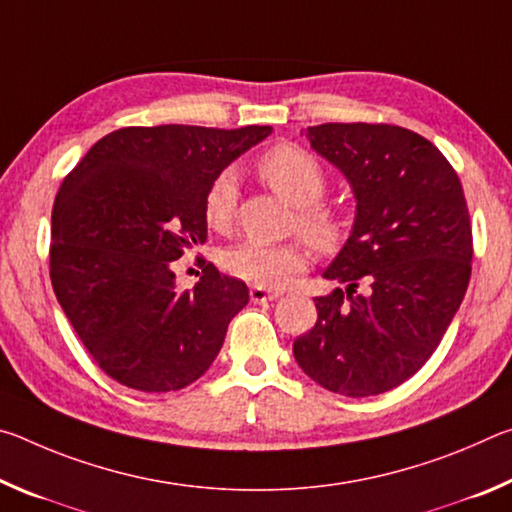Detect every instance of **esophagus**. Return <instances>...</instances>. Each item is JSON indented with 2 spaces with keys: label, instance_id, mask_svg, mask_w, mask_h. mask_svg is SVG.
<instances>
[{
  "label": "esophagus",
  "instance_id": "34e87169",
  "mask_svg": "<svg viewBox=\"0 0 512 512\" xmlns=\"http://www.w3.org/2000/svg\"><path fill=\"white\" fill-rule=\"evenodd\" d=\"M280 298V293L271 291V289H264V287H253L250 289V300L253 302H271Z\"/></svg>",
  "mask_w": 512,
  "mask_h": 512
}]
</instances>
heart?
<instances>
[{"instance_id": "b5f03b06", "label": "heart", "mask_w": 512, "mask_h": 512, "mask_svg": "<svg viewBox=\"0 0 512 512\" xmlns=\"http://www.w3.org/2000/svg\"><path fill=\"white\" fill-rule=\"evenodd\" d=\"M257 173L277 196L296 207V228L318 253H334L345 237L343 207L327 201V171L314 153L298 144L282 142L257 160ZM237 176L223 169L210 180L203 196V214L210 228L225 232L237 212ZM223 266L257 287L277 289L307 268V246L302 241L259 244L241 241L225 250Z\"/></svg>"}]
</instances>
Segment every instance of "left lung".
I'll list each match as a JSON object with an SVG mask.
<instances>
[{"label":"left lung","mask_w":512,"mask_h":512,"mask_svg":"<svg viewBox=\"0 0 512 512\" xmlns=\"http://www.w3.org/2000/svg\"><path fill=\"white\" fill-rule=\"evenodd\" d=\"M309 142L357 196V221L323 273L316 325L293 341L327 391L370 397L413 377L443 341L472 275V223L456 169L427 137L393 124L309 126Z\"/></svg>","instance_id":"8db88e82"}]
</instances>
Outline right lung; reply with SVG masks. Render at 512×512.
I'll return each instance as SVG.
<instances>
[{"instance_id": "right-lung-1", "label": "right lung", "mask_w": 512, "mask_h": 512, "mask_svg": "<svg viewBox=\"0 0 512 512\" xmlns=\"http://www.w3.org/2000/svg\"><path fill=\"white\" fill-rule=\"evenodd\" d=\"M271 133L126 126L67 173L51 210V287L108 377L169 393L212 366L248 287L198 255V284L178 291L173 268L207 239L210 180Z\"/></svg>"}]
</instances>
